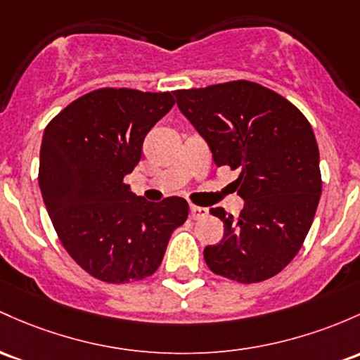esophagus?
Wrapping results in <instances>:
<instances>
[{"label":"esophagus","instance_id":"esophagus-1","mask_svg":"<svg viewBox=\"0 0 360 360\" xmlns=\"http://www.w3.org/2000/svg\"><path fill=\"white\" fill-rule=\"evenodd\" d=\"M207 215H208V208L196 207V205H191V207H189V217H191L193 220L203 219V217H207Z\"/></svg>","mask_w":360,"mask_h":360}]
</instances>
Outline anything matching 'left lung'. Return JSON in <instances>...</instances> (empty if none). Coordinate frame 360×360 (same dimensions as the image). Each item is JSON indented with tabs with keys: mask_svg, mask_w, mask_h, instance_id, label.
I'll list each match as a JSON object with an SVG mask.
<instances>
[{
	"mask_svg": "<svg viewBox=\"0 0 360 360\" xmlns=\"http://www.w3.org/2000/svg\"><path fill=\"white\" fill-rule=\"evenodd\" d=\"M179 110L208 143L217 167L239 169L234 181L244 208H224V238L203 251L215 275L263 282L289 264L309 232L321 196L319 150L306 116L287 98L238 80L176 90Z\"/></svg>",
	"mask_w": 360,
	"mask_h": 360,
	"instance_id": "1",
	"label": "left lung"
}]
</instances>
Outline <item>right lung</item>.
<instances>
[{
  "instance_id": "obj_1",
  "label": "right lung",
  "mask_w": 360,
  "mask_h": 360,
  "mask_svg": "<svg viewBox=\"0 0 360 360\" xmlns=\"http://www.w3.org/2000/svg\"><path fill=\"white\" fill-rule=\"evenodd\" d=\"M174 102L171 92L98 89L66 105L42 136L39 186L51 222L71 258L102 282L155 274L188 219L186 200L153 203L124 184Z\"/></svg>"
}]
</instances>
